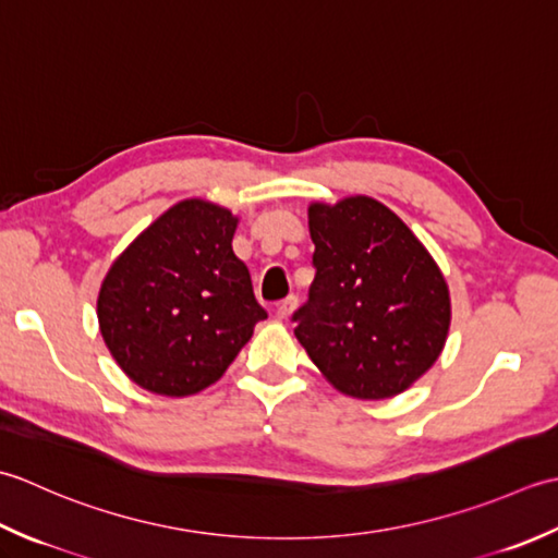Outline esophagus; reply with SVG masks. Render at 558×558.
<instances>
[{
	"mask_svg": "<svg viewBox=\"0 0 558 558\" xmlns=\"http://www.w3.org/2000/svg\"><path fill=\"white\" fill-rule=\"evenodd\" d=\"M295 305H299V299H295V295H287L281 303H277V311H275L277 320H289L291 313L295 311Z\"/></svg>",
	"mask_w": 558,
	"mask_h": 558,
	"instance_id": "1",
	"label": "esophagus"
}]
</instances>
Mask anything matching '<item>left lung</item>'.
<instances>
[{
  "label": "left lung",
  "instance_id": "1",
  "mask_svg": "<svg viewBox=\"0 0 558 558\" xmlns=\"http://www.w3.org/2000/svg\"><path fill=\"white\" fill-rule=\"evenodd\" d=\"M315 243L308 301L295 337L339 392L388 400L434 366L446 347L450 293L407 223L373 197L308 207Z\"/></svg>",
  "mask_w": 558,
  "mask_h": 558
}]
</instances>
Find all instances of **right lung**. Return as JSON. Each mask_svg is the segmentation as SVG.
Instances as JSON below:
<instances>
[{
  "label": "right lung",
  "instance_id": "right-lung-1",
  "mask_svg": "<svg viewBox=\"0 0 558 558\" xmlns=\"http://www.w3.org/2000/svg\"><path fill=\"white\" fill-rule=\"evenodd\" d=\"M235 226L219 204L178 202L112 263L98 325L140 388L166 397L209 388L267 317L231 247Z\"/></svg>",
  "mask_w": 558,
  "mask_h": 558
}]
</instances>
